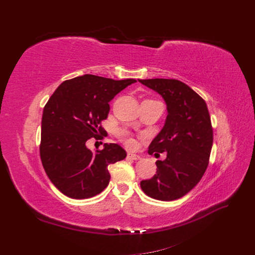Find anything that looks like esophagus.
<instances>
[{
  "label": "esophagus",
  "mask_w": 255,
  "mask_h": 255,
  "mask_svg": "<svg viewBox=\"0 0 255 255\" xmlns=\"http://www.w3.org/2000/svg\"><path fill=\"white\" fill-rule=\"evenodd\" d=\"M128 158H132V159H140V155H138V154H134V153H130L128 152Z\"/></svg>",
  "instance_id": "34e87169"
}]
</instances>
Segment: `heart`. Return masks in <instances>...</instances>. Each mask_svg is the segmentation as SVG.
Listing matches in <instances>:
<instances>
[{"label": "heart", "instance_id": "heart-1", "mask_svg": "<svg viewBox=\"0 0 255 255\" xmlns=\"http://www.w3.org/2000/svg\"><path fill=\"white\" fill-rule=\"evenodd\" d=\"M122 136H123V138H125V140H126V142L128 143V144H133V140L132 139H130V138L126 134V133H123L122 134Z\"/></svg>", "mask_w": 255, "mask_h": 255}]
</instances>
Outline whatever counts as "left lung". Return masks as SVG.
<instances>
[{"mask_svg": "<svg viewBox=\"0 0 255 255\" xmlns=\"http://www.w3.org/2000/svg\"><path fill=\"white\" fill-rule=\"evenodd\" d=\"M163 98L167 106L165 125L149 145V154L166 152L156 161V173L140 182L146 196L160 201L180 199L203 176L213 145V128L204 100L177 80H139Z\"/></svg>", "mask_w": 255, "mask_h": 255, "instance_id": "left-lung-1", "label": "left lung"}]
</instances>
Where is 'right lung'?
Returning <instances> with one entry per match:
<instances>
[{"instance_id":"obj_1","label":"right lung","mask_w":255,"mask_h":255,"mask_svg":"<svg viewBox=\"0 0 255 255\" xmlns=\"http://www.w3.org/2000/svg\"><path fill=\"white\" fill-rule=\"evenodd\" d=\"M135 82L84 74L61 83L49 99L42 114L40 157L45 173L61 194L88 199L107 187V167L125 159L127 152L117 143L91 151L86 142L104 135L100 123L109 116V103Z\"/></svg>"}]
</instances>
